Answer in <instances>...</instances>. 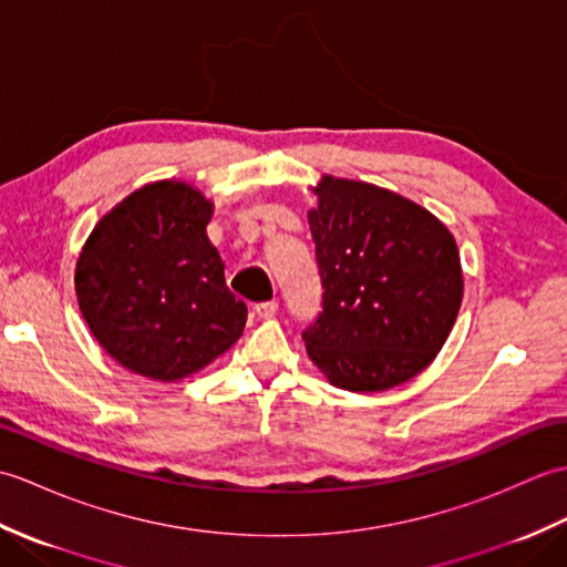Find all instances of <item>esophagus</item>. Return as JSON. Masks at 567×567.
Returning <instances> with one entry per match:
<instances>
[{
  "label": "esophagus",
  "mask_w": 567,
  "mask_h": 567,
  "mask_svg": "<svg viewBox=\"0 0 567 567\" xmlns=\"http://www.w3.org/2000/svg\"><path fill=\"white\" fill-rule=\"evenodd\" d=\"M252 311H256L260 319H270L277 315V302L275 299H270V302H258L256 307H252Z\"/></svg>",
  "instance_id": "obj_1"
}]
</instances>
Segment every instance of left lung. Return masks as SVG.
<instances>
[{
	"label": "left lung",
	"mask_w": 567,
	"mask_h": 567,
	"mask_svg": "<svg viewBox=\"0 0 567 567\" xmlns=\"http://www.w3.org/2000/svg\"><path fill=\"white\" fill-rule=\"evenodd\" d=\"M309 212L321 315L302 331L331 384L382 392L412 380L443 348L463 302L453 234L419 204L323 175Z\"/></svg>",
	"instance_id": "obj_1"
}]
</instances>
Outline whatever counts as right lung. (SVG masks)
Segmentation results:
<instances>
[{
    "label": "right lung",
    "instance_id": "1",
    "mask_svg": "<svg viewBox=\"0 0 567 567\" xmlns=\"http://www.w3.org/2000/svg\"><path fill=\"white\" fill-rule=\"evenodd\" d=\"M212 202L161 179L102 216L75 268L84 321L118 365L173 382L231 348L248 309L207 238Z\"/></svg>",
    "mask_w": 567,
    "mask_h": 567
}]
</instances>
